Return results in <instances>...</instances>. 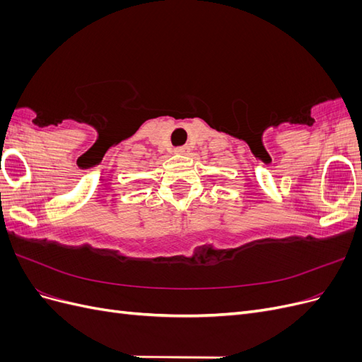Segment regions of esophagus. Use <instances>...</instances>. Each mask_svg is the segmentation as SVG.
<instances>
[{
  "label": "esophagus",
  "mask_w": 362,
  "mask_h": 362,
  "mask_svg": "<svg viewBox=\"0 0 362 362\" xmlns=\"http://www.w3.org/2000/svg\"><path fill=\"white\" fill-rule=\"evenodd\" d=\"M189 152H190L189 146H180V148L175 149V154H178V156H187Z\"/></svg>",
  "instance_id": "34e87169"
}]
</instances>
